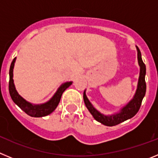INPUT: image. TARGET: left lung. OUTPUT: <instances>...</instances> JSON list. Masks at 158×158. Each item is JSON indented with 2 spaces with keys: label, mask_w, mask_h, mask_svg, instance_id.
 Instances as JSON below:
<instances>
[{
  "label": "left lung",
  "mask_w": 158,
  "mask_h": 158,
  "mask_svg": "<svg viewBox=\"0 0 158 158\" xmlns=\"http://www.w3.org/2000/svg\"><path fill=\"white\" fill-rule=\"evenodd\" d=\"M138 50V60H139V64L140 65V76L139 79V84H138V89H137L136 93H135L134 98L131 100L129 104L124 107L121 111L118 114L114 115H102L101 113L99 112L97 110H96L91 103L88 100L85 93L84 92V101L87 107L88 110L90 111L96 121L101 123L105 126L112 127L118 125L124 121L127 120L129 118H132L137 114L139 111V108L142 104V99L144 97L146 91V84L145 81V76H146V65L144 64L142 59V55H141L140 50L137 47Z\"/></svg>",
  "instance_id": "8db88e82"
}]
</instances>
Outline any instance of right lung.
<instances>
[{
  "label": "right lung",
  "mask_w": 158,
  "mask_h": 158,
  "mask_svg": "<svg viewBox=\"0 0 158 158\" xmlns=\"http://www.w3.org/2000/svg\"><path fill=\"white\" fill-rule=\"evenodd\" d=\"M15 61H16V58L12 60V62L10 65V69H9L8 90H9V93H10L12 100L25 113H27V115L31 117H43L50 115L51 112H53L55 110L57 106L59 104L62 93H63V92L65 91L67 88L72 85V82H65L63 85H62L60 86L59 89H58V91L56 92V93L54 95L52 98L49 100L48 102L45 103V104H40V105H32L31 104H30L27 101H26L24 99L22 98L21 96L18 94L16 89H15L13 79H12V77H13L12 72H13V67Z\"/></svg>",
  "instance_id": "obj_1"
}]
</instances>
